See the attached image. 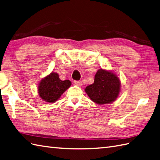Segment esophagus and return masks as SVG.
Wrapping results in <instances>:
<instances>
[{"instance_id": "1", "label": "esophagus", "mask_w": 160, "mask_h": 160, "mask_svg": "<svg viewBox=\"0 0 160 160\" xmlns=\"http://www.w3.org/2000/svg\"><path fill=\"white\" fill-rule=\"evenodd\" d=\"M74 83L76 85V86H82V83L81 82V81H74Z\"/></svg>"}]
</instances>
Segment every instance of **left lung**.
<instances>
[{"mask_svg": "<svg viewBox=\"0 0 160 160\" xmlns=\"http://www.w3.org/2000/svg\"><path fill=\"white\" fill-rule=\"evenodd\" d=\"M121 83L116 72L100 68L94 76V83L85 88L91 100L98 105L110 104L118 97Z\"/></svg>", "mask_w": 160, "mask_h": 160, "instance_id": "left-lung-1", "label": "left lung"}]
</instances>
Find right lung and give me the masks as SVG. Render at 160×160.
Instances as JSON below:
<instances>
[{"label":"right lung","instance_id":"add662e5","mask_svg":"<svg viewBox=\"0 0 160 160\" xmlns=\"http://www.w3.org/2000/svg\"><path fill=\"white\" fill-rule=\"evenodd\" d=\"M72 83L69 80L62 81L58 73L51 72L44 77L38 83V95L44 101L52 103L62 97L65 91L70 87Z\"/></svg>","mask_w":160,"mask_h":160}]
</instances>
